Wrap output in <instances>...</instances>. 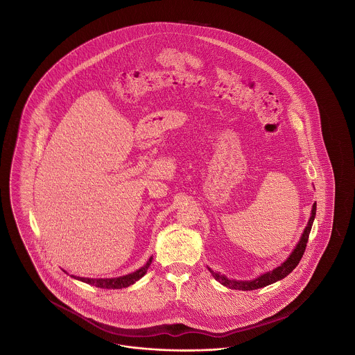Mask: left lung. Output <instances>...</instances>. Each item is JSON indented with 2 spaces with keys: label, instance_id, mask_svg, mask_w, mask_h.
<instances>
[{
  "label": "left lung",
  "instance_id": "1",
  "mask_svg": "<svg viewBox=\"0 0 355 355\" xmlns=\"http://www.w3.org/2000/svg\"><path fill=\"white\" fill-rule=\"evenodd\" d=\"M315 213H317V203L313 205L311 207V214H310V220L307 222V226L304 227V233L301 236L300 242L297 243V246L294 248V250L291 252V254L287 257L286 261L284 263H281L278 268L272 269L271 271H266L263 274H261L259 277L250 279V281H236V279H230L227 278L226 275L217 272V271L211 270L210 268H207L209 271L211 272V275L220 282V285L223 286L230 287V288H234V290H255V288H261V287L268 286L271 285L282 278H285L286 275H288L291 271L295 269V266L300 263L301 258L304 253V249H306V243H307V239H309V234H310V230H311V226H313V222L315 218Z\"/></svg>",
  "mask_w": 355,
  "mask_h": 355
}]
</instances>
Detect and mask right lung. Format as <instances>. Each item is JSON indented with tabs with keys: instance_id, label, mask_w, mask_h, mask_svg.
I'll list each match as a JSON object with an SVG mask.
<instances>
[{
	"instance_id": "right-lung-1",
	"label": "right lung",
	"mask_w": 355,
	"mask_h": 355,
	"mask_svg": "<svg viewBox=\"0 0 355 355\" xmlns=\"http://www.w3.org/2000/svg\"><path fill=\"white\" fill-rule=\"evenodd\" d=\"M152 261L153 257H150L149 261L141 269L133 271L130 274L122 275V277H117V278H85V277H76V275H71V277L74 279H78L81 282L89 284L92 286L100 287V288H122V287L130 286V285L135 284L138 279H141L146 274Z\"/></svg>"
}]
</instances>
